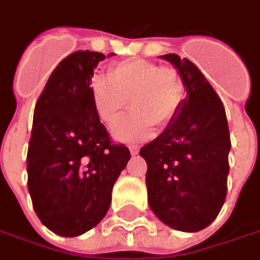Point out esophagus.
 <instances>
[{
	"label": "esophagus",
	"mask_w": 260,
	"mask_h": 260,
	"mask_svg": "<svg viewBox=\"0 0 260 260\" xmlns=\"http://www.w3.org/2000/svg\"><path fill=\"white\" fill-rule=\"evenodd\" d=\"M129 152H131V154H132V156H136V154L139 153V147L136 146V145H131Z\"/></svg>",
	"instance_id": "34e87169"
}]
</instances>
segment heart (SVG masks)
Here are the masks:
<instances>
[{
	"label": "heart",
	"mask_w": 260,
	"mask_h": 260,
	"mask_svg": "<svg viewBox=\"0 0 260 260\" xmlns=\"http://www.w3.org/2000/svg\"><path fill=\"white\" fill-rule=\"evenodd\" d=\"M110 80H91V100L108 126L118 122L131 106L134 111L113 131L118 142L134 143L152 138L156 125L166 128L175 118L184 99V83L174 69L146 59H126L108 71Z\"/></svg>",
	"instance_id": "obj_1"
}]
</instances>
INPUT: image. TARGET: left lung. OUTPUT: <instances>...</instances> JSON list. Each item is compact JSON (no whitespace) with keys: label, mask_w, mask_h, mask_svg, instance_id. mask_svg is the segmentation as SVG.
<instances>
[{"label":"left lung","mask_w":260,"mask_h":260,"mask_svg":"<svg viewBox=\"0 0 260 260\" xmlns=\"http://www.w3.org/2000/svg\"><path fill=\"white\" fill-rule=\"evenodd\" d=\"M161 58L180 74L186 97L163 134L142 147L146 160L149 205L164 224L178 231L206 229L223 207L231 147L220 97L189 59Z\"/></svg>","instance_id":"obj_1"}]
</instances>
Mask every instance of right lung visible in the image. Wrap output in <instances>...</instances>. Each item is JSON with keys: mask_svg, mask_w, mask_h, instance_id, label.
Wrapping results in <instances>:
<instances>
[{"mask_svg": "<svg viewBox=\"0 0 260 260\" xmlns=\"http://www.w3.org/2000/svg\"><path fill=\"white\" fill-rule=\"evenodd\" d=\"M103 59L89 50L68 55L35 107L27 188L37 217L62 237L85 234L102 221L131 158L128 147L110 141L91 100L93 71Z\"/></svg>", "mask_w": 260, "mask_h": 260, "instance_id": "right-lung-1", "label": "right lung"}]
</instances>
